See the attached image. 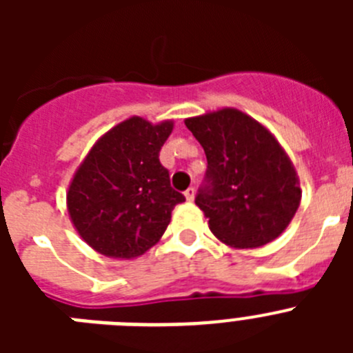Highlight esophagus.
Listing matches in <instances>:
<instances>
[{
	"instance_id": "obj_1",
	"label": "esophagus",
	"mask_w": 353,
	"mask_h": 353,
	"mask_svg": "<svg viewBox=\"0 0 353 353\" xmlns=\"http://www.w3.org/2000/svg\"><path fill=\"white\" fill-rule=\"evenodd\" d=\"M183 194H185L187 201H192V199H194V194H196V189H194V187H189V189H187Z\"/></svg>"
}]
</instances>
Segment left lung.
<instances>
[{
	"label": "left lung",
	"instance_id": "8db88e82",
	"mask_svg": "<svg viewBox=\"0 0 353 353\" xmlns=\"http://www.w3.org/2000/svg\"><path fill=\"white\" fill-rule=\"evenodd\" d=\"M203 146L207 173L196 205L224 244L249 249L281 235L301 203L297 173L261 123L239 109L187 118Z\"/></svg>",
	"mask_w": 353,
	"mask_h": 353
}]
</instances>
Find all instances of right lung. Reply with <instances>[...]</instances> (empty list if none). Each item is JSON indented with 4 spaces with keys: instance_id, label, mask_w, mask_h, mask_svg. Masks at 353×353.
Here are the masks:
<instances>
[{
    "instance_id": "obj_1",
    "label": "right lung",
    "mask_w": 353,
    "mask_h": 353,
    "mask_svg": "<svg viewBox=\"0 0 353 353\" xmlns=\"http://www.w3.org/2000/svg\"><path fill=\"white\" fill-rule=\"evenodd\" d=\"M171 121H121L93 145L68 187L70 219L88 245L111 258H136L159 242L174 205L185 201L170 183L159 152Z\"/></svg>"
}]
</instances>
